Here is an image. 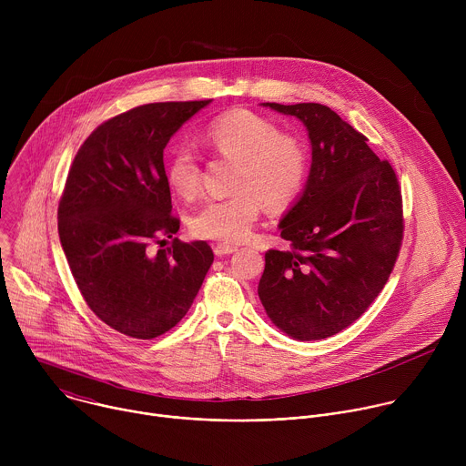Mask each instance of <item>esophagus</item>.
I'll use <instances>...</instances> for the list:
<instances>
[{
    "label": "esophagus",
    "instance_id": "1",
    "mask_svg": "<svg viewBox=\"0 0 466 466\" xmlns=\"http://www.w3.org/2000/svg\"><path fill=\"white\" fill-rule=\"evenodd\" d=\"M236 250H238V247H234V245H227V243L214 245V254L216 256H228V254H232Z\"/></svg>",
    "mask_w": 466,
    "mask_h": 466
}]
</instances>
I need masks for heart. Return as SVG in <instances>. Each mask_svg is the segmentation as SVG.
I'll return each mask as SVG.
<instances>
[{"mask_svg":"<svg viewBox=\"0 0 466 466\" xmlns=\"http://www.w3.org/2000/svg\"><path fill=\"white\" fill-rule=\"evenodd\" d=\"M203 144L216 155L234 160L230 193L212 198L189 219L195 238L239 243L248 238L261 205L279 212L288 208L302 191L308 173L304 144L263 116L250 110H230L212 119L201 132ZM169 187L191 198L201 189V166L197 157L177 147L166 158Z\"/></svg>","mask_w":466,"mask_h":466,"instance_id":"heart-1","label":"heart"}]
</instances>
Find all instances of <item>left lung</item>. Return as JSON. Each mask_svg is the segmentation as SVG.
<instances>
[{
    "mask_svg": "<svg viewBox=\"0 0 466 466\" xmlns=\"http://www.w3.org/2000/svg\"><path fill=\"white\" fill-rule=\"evenodd\" d=\"M263 106L304 123L311 167L279 225L289 248L265 252L258 297L289 338H331L367 311L390 277L404 236L400 186L361 132L326 105Z\"/></svg>",
    "mask_w": 466,
    "mask_h": 466,
    "instance_id": "1",
    "label": "left lung"
}]
</instances>
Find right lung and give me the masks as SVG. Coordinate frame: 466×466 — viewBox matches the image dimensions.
<instances>
[{"label":"right lung","instance_id":"right-lung-1","mask_svg":"<svg viewBox=\"0 0 466 466\" xmlns=\"http://www.w3.org/2000/svg\"><path fill=\"white\" fill-rule=\"evenodd\" d=\"M212 99L151 103L85 140L58 203V236L90 309L119 334L155 339L187 313L214 261L207 241L173 238L164 149ZM170 247L154 250L155 244Z\"/></svg>","mask_w":466,"mask_h":466}]
</instances>
